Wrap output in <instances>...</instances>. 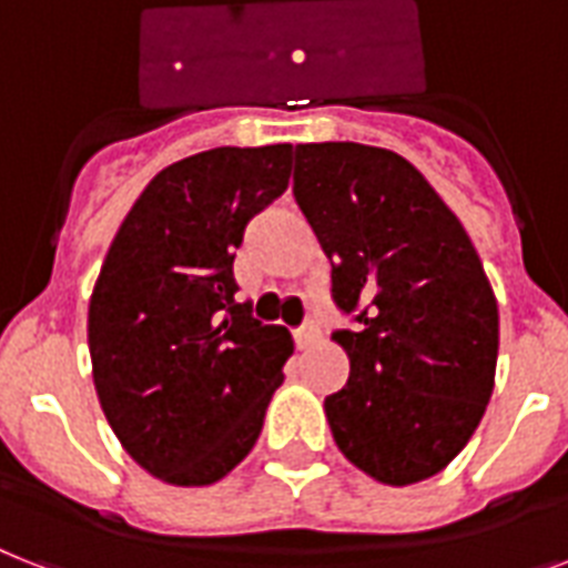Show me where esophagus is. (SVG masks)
Returning <instances> with one entry per match:
<instances>
[{
    "instance_id": "34e87169",
    "label": "esophagus",
    "mask_w": 568,
    "mask_h": 568,
    "mask_svg": "<svg viewBox=\"0 0 568 568\" xmlns=\"http://www.w3.org/2000/svg\"><path fill=\"white\" fill-rule=\"evenodd\" d=\"M317 335H321V332H317L315 324H303L294 332V344H297V349H308L317 341Z\"/></svg>"
}]
</instances>
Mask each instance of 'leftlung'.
I'll list each match as a JSON object with an SVG mask.
<instances>
[{"instance_id":"1","label":"left lung","mask_w":568,"mask_h":568,"mask_svg":"<svg viewBox=\"0 0 568 568\" xmlns=\"http://www.w3.org/2000/svg\"><path fill=\"white\" fill-rule=\"evenodd\" d=\"M294 197L332 262L347 385L324 399L344 458L390 487L446 469L496 382L499 306L458 215L405 156L358 142L294 149Z\"/></svg>"}]
</instances>
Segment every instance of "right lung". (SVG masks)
<instances>
[{
  "instance_id": "1",
  "label": "right lung",
  "mask_w": 568,
  "mask_h": 568,
  "mask_svg": "<svg viewBox=\"0 0 568 568\" xmlns=\"http://www.w3.org/2000/svg\"><path fill=\"white\" fill-rule=\"evenodd\" d=\"M288 178V142L178 160L136 197L104 256L87 321L92 382L119 444L160 481L227 476L283 385L294 341L233 300V260Z\"/></svg>"
}]
</instances>
